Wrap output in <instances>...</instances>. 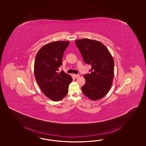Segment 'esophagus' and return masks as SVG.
Segmentation results:
<instances>
[{"label":"esophagus","instance_id":"esophagus-1","mask_svg":"<svg viewBox=\"0 0 146 146\" xmlns=\"http://www.w3.org/2000/svg\"><path fill=\"white\" fill-rule=\"evenodd\" d=\"M73 76H74V77L75 78H77L79 77V74H73Z\"/></svg>","mask_w":146,"mask_h":146}]
</instances>
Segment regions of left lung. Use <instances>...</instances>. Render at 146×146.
Instances as JSON below:
<instances>
[{
  "label": "left lung",
  "instance_id": "8db88e82",
  "mask_svg": "<svg viewBox=\"0 0 146 146\" xmlns=\"http://www.w3.org/2000/svg\"><path fill=\"white\" fill-rule=\"evenodd\" d=\"M84 62L91 66L90 74H84V94L92 100L103 98L108 93L114 77V62L111 54L102 43L82 38L76 40Z\"/></svg>",
  "mask_w": 146,
  "mask_h": 146
}]
</instances>
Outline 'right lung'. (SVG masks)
Instances as JSON below:
<instances>
[{
    "label": "right lung",
    "instance_id": "obj_1",
    "mask_svg": "<svg viewBox=\"0 0 146 146\" xmlns=\"http://www.w3.org/2000/svg\"><path fill=\"white\" fill-rule=\"evenodd\" d=\"M69 44L68 41H55L46 44L38 50L34 62V75L44 94L54 101L62 100L68 92L72 78L63 70L64 52Z\"/></svg>",
    "mask_w": 146,
    "mask_h": 146
}]
</instances>
